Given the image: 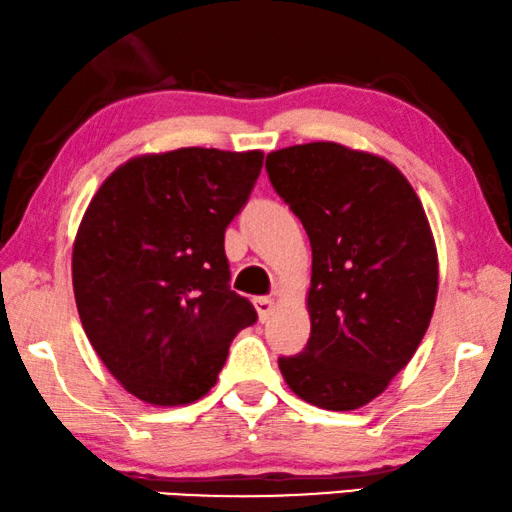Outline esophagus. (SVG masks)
Returning <instances> with one entry per match:
<instances>
[{
	"label": "esophagus",
	"instance_id": "esophagus-1",
	"mask_svg": "<svg viewBox=\"0 0 512 512\" xmlns=\"http://www.w3.org/2000/svg\"><path fill=\"white\" fill-rule=\"evenodd\" d=\"M255 308H257V313H259V320L266 322V320L271 318V313L276 311V301H273L271 297H257L255 299Z\"/></svg>",
	"mask_w": 512,
	"mask_h": 512
}]
</instances>
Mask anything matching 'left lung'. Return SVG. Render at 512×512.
Here are the masks:
<instances>
[{
  "instance_id": "left-lung-1",
  "label": "left lung",
  "mask_w": 512,
  "mask_h": 512,
  "mask_svg": "<svg viewBox=\"0 0 512 512\" xmlns=\"http://www.w3.org/2000/svg\"><path fill=\"white\" fill-rule=\"evenodd\" d=\"M266 174L313 250L311 338L278 357L280 373L313 406H364L410 362L434 313L427 215L397 167L331 141L266 155Z\"/></svg>"
}]
</instances>
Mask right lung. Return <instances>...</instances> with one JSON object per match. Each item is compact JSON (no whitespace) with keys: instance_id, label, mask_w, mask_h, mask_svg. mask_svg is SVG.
<instances>
[{"instance_id":"obj_1","label":"right lung","mask_w":512,"mask_h":512,"mask_svg":"<svg viewBox=\"0 0 512 512\" xmlns=\"http://www.w3.org/2000/svg\"><path fill=\"white\" fill-rule=\"evenodd\" d=\"M264 155L178 148L106 178L74 243V294L92 348L120 385L155 406L211 390L232 338L257 322L229 287L225 229Z\"/></svg>"}]
</instances>
